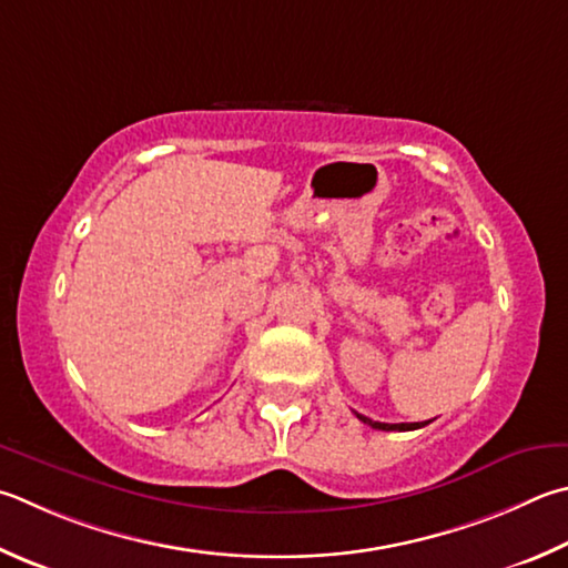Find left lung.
Listing matches in <instances>:
<instances>
[{"instance_id":"obj_1","label":"left lung","mask_w":568,"mask_h":568,"mask_svg":"<svg viewBox=\"0 0 568 568\" xmlns=\"http://www.w3.org/2000/svg\"><path fill=\"white\" fill-rule=\"evenodd\" d=\"M359 419L365 422V425H369L373 429H385V432H409V429H419V427H425V425H419V422H399V425H387V422H373L369 417H365V415H357Z\"/></svg>"}]
</instances>
